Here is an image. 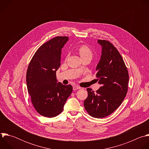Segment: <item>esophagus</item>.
<instances>
[{"label": "esophagus", "mask_w": 149, "mask_h": 149, "mask_svg": "<svg viewBox=\"0 0 149 149\" xmlns=\"http://www.w3.org/2000/svg\"><path fill=\"white\" fill-rule=\"evenodd\" d=\"M80 88H81V87H80L79 86H73V91L79 90V89H80Z\"/></svg>", "instance_id": "34e87169"}]
</instances>
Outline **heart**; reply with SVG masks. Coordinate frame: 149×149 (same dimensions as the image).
Here are the masks:
<instances>
[{
	"instance_id": "1",
	"label": "heart",
	"mask_w": 149,
	"mask_h": 149,
	"mask_svg": "<svg viewBox=\"0 0 149 149\" xmlns=\"http://www.w3.org/2000/svg\"><path fill=\"white\" fill-rule=\"evenodd\" d=\"M77 50L81 58H92L93 57V52L92 50L86 45L80 46L77 49Z\"/></svg>"
}]
</instances>
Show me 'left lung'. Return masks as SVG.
Segmentation results:
<instances>
[{"mask_svg": "<svg viewBox=\"0 0 149 149\" xmlns=\"http://www.w3.org/2000/svg\"><path fill=\"white\" fill-rule=\"evenodd\" d=\"M97 43L102 46V54L96 76L101 86L96 92L87 88L88 96L84 106L91 116L99 118L110 115L120 106L127 92L129 77L116 48L107 40H98Z\"/></svg>", "mask_w": 149, "mask_h": 149, "instance_id": "obj_1", "label": "left lung"}]
</instances>
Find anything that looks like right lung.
<instances>
[{
	"mask_svg": "<svg viewBox=\"0 0 149 149\" xmlns=\"http://www.w3.org/2000/svg\"><path fill=\"white\" fill-rule=\"evenodd\" d=\"M69 40L57 36L42 45L29 63L26 73L28 92L36 111L54 117L61 114L73 87L58 82L56 71L61 66L62 49Z\"/></svg>",
	"mask_w": 149,
	"mask_h": 149,
	"instance_id": "obj_1",
	"label": "right lung"
}]
</instances>
